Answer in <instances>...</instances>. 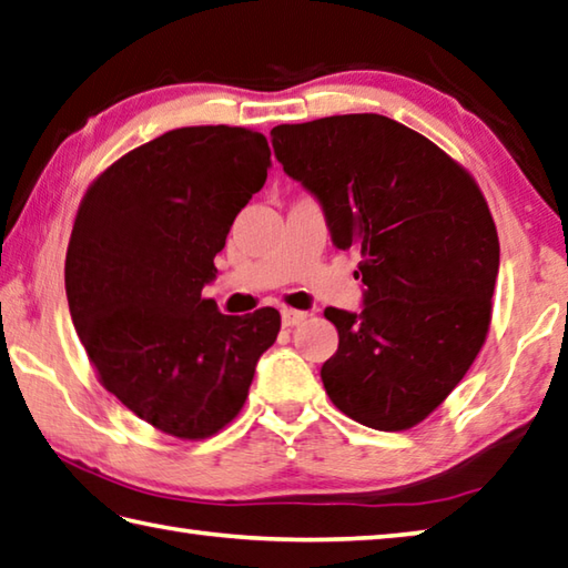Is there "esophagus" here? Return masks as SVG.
Returning a JSON list of instances; mask_svg holds the SVG:
<instances>
[{
	"instance_id": "1",
	"label": "esophagus",
	"mask_w": 568,
	"mask_h": 568,
	"mask_svg": "<svg viewBox=\"0 0 568 568\" xmlns=\"http://www.w3.org/2000/svg\"><path fill=\"white\" fill-rule=\"evenodd\" d=\"M305 317H307V313H303V310H291V307H285L283 313H281L283 327H295V325H300V322H303Z\"/></svg>"
}]
</instances>
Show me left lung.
<instances>
[{
    "instance_id": "left-lung-1",
    "label": "left lung",
    "mask_w": 568,
    "mask_h": 568,
    "mask_svg": "<svg viewBox=\"0 0 568 568\" xmlns=\"http://www.w3.org/2000/svg\"><path fill=\"white\" fill-rule=\"evenodd\" d=\"M277 162L313 194L339 251L359 248V313L327 307L339 347L322 364L342 414L404 430L438 408L490 327L495 221L473 176L376 113L271 130Z\"/></svg>"
}]
</instances>
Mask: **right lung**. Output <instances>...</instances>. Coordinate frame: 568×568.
Segmentation results:
<instances>
[{
    "label": "right lung",
    "instance_id": "obj_1",
    "mask_svg": "<svg viewBox=\"0 0 568 568\" xmlns=\"http://www.w3.org/2000/svg\"><path fill=\"white\" fill-rule=\"evenodd\" d=\"M268 170L261 132L170 130L110 164L75 214L65 253L73 327L108 392L170 436L209 438L236 418L281 332L275 307L221 315L202 297Z\"/></svg>",
    "mask_w": 568,
    "mask_h": 568
}]
</instances>
